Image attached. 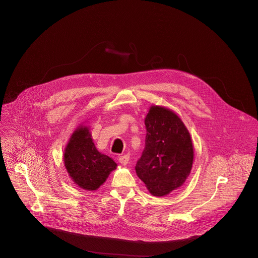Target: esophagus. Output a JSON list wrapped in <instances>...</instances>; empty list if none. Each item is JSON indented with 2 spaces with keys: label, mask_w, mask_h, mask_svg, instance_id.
<instances>
[{
  "label": "esophagus",
  "mask_w": 258,
  "mask_h": 258,
  "mask_svg": "<svg viewBox=\"0 0 258 258\" xmlns=\"http://www.w3.org/2000/svg\"><path fill=\"white\" fill-rule=\"evenodd\" d=\"M128 160H130V155L128 154H125V155H122V156H119L118 157V161L122 164V165H126L128 163Z\"/></svg>",
  "instance_id": "34e87169"
}]
</instances>
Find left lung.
<instances>
[{
	"mask_svg": "<svg viewBox=\"0 0 258 258\" xmlns=\"http://www.w3.org/2000/svg\"><path fill=\"white\" fill-rule=\"evenodd\" d=\"M145 150L136 172L151 195L162 197L183 185L194 162L191 135L173 110L152 105L145 117Z\"/></svg>",
	"mask_w": 258,
	"mask_h": 258,
	"instance_id": "1",
	"label": "left lung"
}]
</instances>
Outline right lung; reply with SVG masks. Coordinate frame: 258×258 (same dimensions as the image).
Wrapping results in <instances>:
<instances>
[{"instance_id":"right-lung-1","label":"right lung","mask_w":258,"mask_h":258,"mask_svg":"<svg viewBox=\"0 0 258 258\" xmlns=\"http://www.w3.org/2000/svg\"><path fill=\"white\" fill-rule=\"evenodd\" d=\"M66 171L72 181L87 191H97L116 169V162L102 154L93 142L90 126L80 124L70 136L63 153Z\"/></svg>"}]
</instances>
